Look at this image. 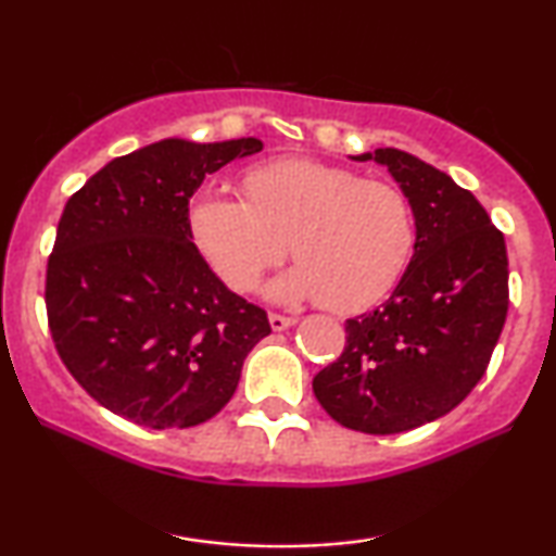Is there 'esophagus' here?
Returning <instances> with one entry per match:
<instances>
[{
	"label": "esophagus",
	"instance_id": "1",
	"mask_svg": "<svg viewBox=\"0 0 556 556\" xmlns=\"http://www.w3.org/2000/svg\"><path fill=\"white\" fill-rule=\"evenodd\" d=\"M268 321H270V329L273 331H286V329H291V326H295V321H299V318L283 316V314H270Z\"/></svg>",
	"mask_w": 556,
	"mask_h": 556
}]
</instances>
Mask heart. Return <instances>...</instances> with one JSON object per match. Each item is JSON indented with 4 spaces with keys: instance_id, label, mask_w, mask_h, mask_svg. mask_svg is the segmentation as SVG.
<instances>
[{
    "instance_id": "b5f03b06",
    "label": "heart",
    "mask_w": 556,
    "mask_h": 556,
    "mask_svg": "<svg viewBox=\"0 0 556 556\" xmlns=\"http://www.w3.org/2000/svg\"><path fill=\"white\" fill-rule=\"evenodd\" d=\"M242 192L245 202L204 192L187 212L197 250L232 291H250L291 242L299 265L270 286L273 299L354 314L382 301L413 257V204L390 181L278 159L248 169Z\"/></svg>"
}]
</instances>
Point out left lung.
Returning <instances> with one entry per match:
<instances>
[{
	"label": "left lung",
	"instance_id": "1",
	"mask_svg": "<svg viewBox=\"0 0 556 556\" xmlns=\"http://www.w3.org/2000/svg\"><path fill=\"white\" fill-rule=\"evenodd\" d=\"M415 212V253L390 299L346 321L341 356L314 377L339 425L394 435L438 420L481 382L508 311L504 235L468 189L407 151L377 149Z\"/></svg>",
	"mask_w": 556,
	"mask_h": 556
}]
</instances>
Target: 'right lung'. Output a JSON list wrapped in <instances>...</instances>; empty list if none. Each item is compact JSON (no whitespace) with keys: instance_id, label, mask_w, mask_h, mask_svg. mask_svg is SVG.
<instances>
[{"instance_id":"1","label":"right lung","mask_w":556,"mask_h":556,"mask_svg":"<svg viewBox=\"0 0 556 556\" xmlns=\"http://www.w3.org/2000/svg\"><path fill=\"white\" fill-rule=\"evenodd\" d=\"M263 141L164 139L113 159L71 200L45 303L67 371L98 405L154 430L194 428L238 390L268 314L200 255L189 200L207 174Z\"/></svg>"}]
</instances>
